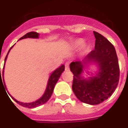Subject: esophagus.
<instances>
[{
    "label": "esophagus",
    "mask_w": 128,
    "mask_h": 128,
    "mask_svg": "<svg viewBox=\"0 0 128 128\" xmlns=\"http://www.w3.org/2000/svg\"><path fill=\"white\" fill-rule=\"evenodd\" d=\"M65 70H69V62H66L65 63Z\"/></svg>",
    "instance_id": "obj_1"
}]
</instances>
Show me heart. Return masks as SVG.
Returning a JSON list of instances; mask_svg holds the SVG:
<instances>
[{
	"label": "heart",
	"instance_id": "heart-1",
	"mask_svg": "<svg viewBox=\"0 0 128 128\" xmlns=\"http://www.w3.org/2000/svg\"><path fill=\"white\" fill-rule=\"evenodd\" d=\"M84 44V40L83 39H81V38L75 40L72 42V45L76 48L80 47L82 46H83Z\"/></svg>",
	"mask_w": 128,
	"mask_h": 128
}]
</instances>
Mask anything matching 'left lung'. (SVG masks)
Returning <instances> with one entry per match:
<instances>
[{"instance_id": "left-lung-1", "label": "left lung", "mask_w": 128, "mask_h": 128, "mask_svg": "<svg viewBox=\"0 0 128 128\" xmlns=\"http://www.w3.org/2000/svg\"><path fill=\"white\" fill-rule=\"evenodd\" d=\"M94 49L82 61L72 62L70 69L73 73L72 89L80 101L90 105L99 104L110 97L119 80V66L115 48L105 37L93 32ZM96 64L98 72L85 78L83 70L89 64Z\"/></svg>"}]
</instances>
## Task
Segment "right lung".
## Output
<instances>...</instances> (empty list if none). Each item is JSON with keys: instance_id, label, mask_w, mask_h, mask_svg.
<instances>
[{"instance_id": "add662e5", "label": "right lung", "mask_w": 128, "mask_h": 128, "mask_svg": "<svg viewBox=\"0 0 128 128\" xmlns=\"http://www.w3.org/2000/svg\"><path fill=\"white\" fill-rule=\"evenodd\" d=\"M39 38V34H38L37 32H29V33H27L26 34H25L24 36L20 38L19 40H20L22 39H25V38ZM10 48V49L8 51V53H7V56H6V58L4 59V64H5V62L7 60V56H8V54L10 53V50H11V48L13 47ZM4 67H3V70H2V78H3V76H4ZM64 64H62L57 69H56L53 72H52L50 73V76H49V78H48V83L47 85H46V90H45L44 93L43 94L40 98L39 99H38L36 101H35L34 102H31V103H23V102H18L17 101L16 99H15L13 96H12V98L14 101H15L16 103H18V104L22 106H23V107L25 108H36L38 106H41V105L44 104H45L46 102H48V100L50 99V97L51 96V94L53 93V90H54V88H55V86H56V83L58 82V81L59 78H60V76H61L62 73L64 72ZM0 82L2 81L1 79V75H0Z\"/></svg>"}]
</instances>
